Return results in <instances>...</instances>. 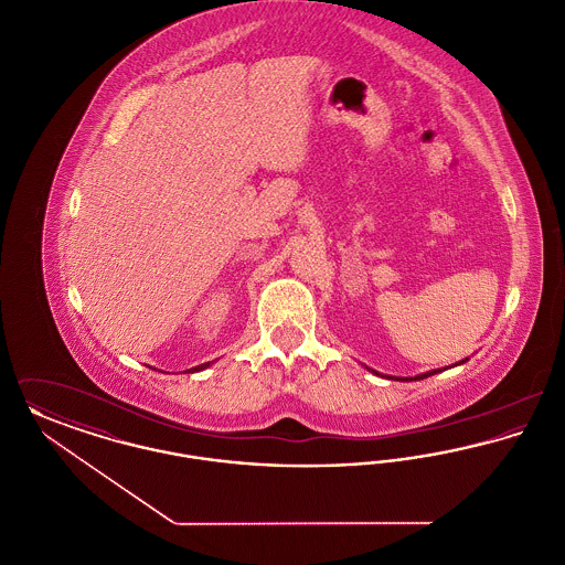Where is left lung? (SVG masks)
Masks as SVG:
<instances>
[{"label":"left lung","instance_id":"8db88e82","mask_svg":"<svg viewBox=\"0 0 565 565\" xmlns=\"http://www.w3.org/2000/svg\"><path fill=\"white\" fill-rule=\"evenodd\" d=\"M463 362H468V358H463V360H459V362H456V364H454V366H459V364H463ZM366 371H371V373H373V375L387 376V379H394V381H419V379H426V376L436 375V373H443V371H447V366H445V369H436V371H428V373H422V375H415V376L381 375V373H376V371H373V369H369V366H366Z\"/></svg>","mask_w":565,"mask_h":565}]
</instances>
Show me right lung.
<instances>
[{
    "instance_id": "add662e5",
    "label": "right lung",
    "mask_w": 565,
    "mask_h": 565,
    "mask_svg": "<svg viewBox=\"0 0 565 565\" xmlns=\"http://www.w3.org/2000/svg\"><path fill=\"white\" fill-rule=\"evenodd\" d=\"M210 366V362H205V364H199V366H194V369H189L186 373H199V371H205Z\"/></svg>"
}]
</instances>
